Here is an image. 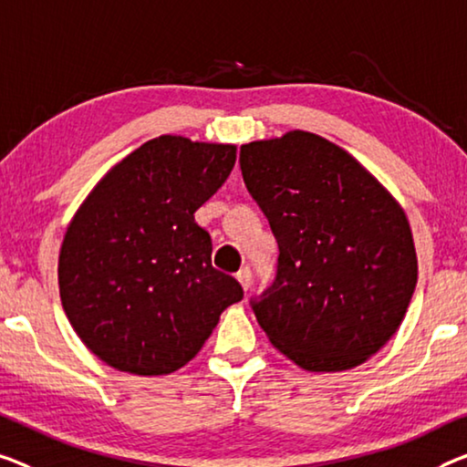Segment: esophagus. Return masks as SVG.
Instances as JSON below:
<instances>
[{
    "mask_svg": "<svg viewBox=\"0 0 467 467\" xmlns=\"http://www.w3.org/2000/svg\"><path fill=\"white\" fill-rule=\"evenodd\" d=\"M235 279H238V282H240V285H242V290H244V292H248V290H250V285H253V274H250V269H248V267L240 269L238 274H235Z\"/></svg>",
    "mask_w": 467,
    "mask_h": 467,
    "instance_id": "obj_1",
    "label": "esophagus"
}]
</instances>
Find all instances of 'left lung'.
Listing matches in <instances>:
<instances>
[{
	"mask_svg": "<svg viewBox=\"0 0 467 467\" xmlns=\"http://www.w3.org/2000/svg\"><path fill=\"white\" fill-rule=\"evenodd\" d=\"M240 164L279 246L275 282L253 303L258 326L306 371L365 363L418 284L403 206L347 150L300 129L244 143Z\"/></svg>",
	"mask_w": 467,
	"mask_h": 467,
	"instance_id": "obj_1",
	"label": "left lung"
}]
</instances>
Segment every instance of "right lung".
<instances>
[{
  "label": "right lung",
  "instance_id": "add662e5",
  "mask_svg": "<svg viewBox=\"0 0 467 467\" xmlns=\"http://www.w3.org/2000/svg\"><path fill=\"white\" fill-rule=\"evenodd\" d=\"M235 152L234 143L161 135L114 164L70 219L60 300L78 338L110 368L173 374L242 300V285L211 265V235L193 219Z\"/></svg>",
  "mask_w": 467,
  "mask_h": 467
}]
</instances>
